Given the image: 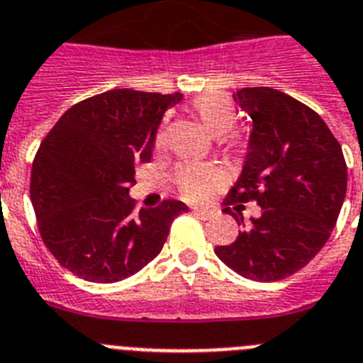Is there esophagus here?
<instances>
[{
  "instance_id": "34e87169",
  "label": "esophagus",
  "mask_w": 363,
  "mask_h": 363,
  "mask_svg": "<svg viewBox=\"0 0 363 363\" xmlns=\"http://www.w3.org/2000/svg\"><path fill=\"white\" fill-rule=\"evenodd\" d=\"M195 215H199L201 218H210V217H213L215 211L213 210H206V208H197V210H195Z\"/></svg>"
}]
</instances>
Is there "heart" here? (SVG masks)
Wrapping results in <instances>:
<instances>
[{
  "instance_id": "obj_1",
  "label": "heart",
  "mask_w": 363,
  "mask_h": 363,
  "mask_svg": "<svg viewBox=\"0 0 363 363\" xmlns=\"http://www.w3.org/2000/svg\"><path fill=\"white\" fill-rule=\"evenodd\" d=\"M195 113L201 117L204 126L215 135L233 128L237 121V108L230 97L224 94L206 92L201 94L191 103ZM164 132L157 133L155 143L162 145ZM174 182L181 195L188 201H202L222 182L220 169L211 164H182L174 172Z\"/></svg>"
}]
</instances>
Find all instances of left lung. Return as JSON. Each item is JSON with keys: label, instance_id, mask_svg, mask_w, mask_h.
I'll list each match as a JSON object with an SVG mask.
<instances>
[{"label": "left lung", "instance_id": "left-lung-1", "mask_svg": "<svg viewBox=\"0 0 363 363\" xmlns=\"http://www.w3.org/2000/svg\"><path fill=\"white\" fill-rule=\"evenodd\" d=\"M235 103L251 117L242 174L224 199L230 206L257 201L262 208L230 246L215 255L244 279L282 280L315 259L340 215L347 166L324 119L295 97L269 86L242 88Z\"/></svg>", "mask_w": 363, "mask_h": 363}]
</instances>
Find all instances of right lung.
Instances as JSON below:
<instances>
[{
	"instance_id": "obj_1",
	"label": "right lung",
	"mask_w": 363,
	"mask_h": 363,
	"mask_svg": "<svg viewBox=\"0 0 363 363\" xmlns=\"http://www.w3.org/2000/svg\"><path fill=\"white\" fill-rule=\"evenodd\" d=\"M182 94L117 88L68 108L39 145L30 201L45 246L88 282L135 275L166 242L181 201L135 211V166L150 162L162 116Z\"/></svg>"
}]
</instances>
